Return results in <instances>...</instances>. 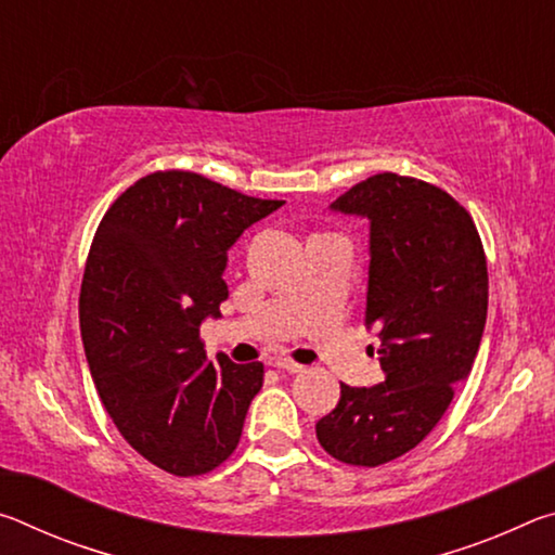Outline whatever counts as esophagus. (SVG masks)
<instances>
[{"instance_id":"esophagus-1","label":"esophagus","mask_w":555,"mask_h":555,"mask_svg":"<svg viewBox=\"0 0 555 555\" xmlns=\"http://www.w3.org/2000/svg\"><path fill=\"white\" fill-rule=\"evenodd\" d=\"M271 364H274V367H279V370H286V372H294V374L306 370L304 364L288 360V357H274V362H271Z\"/></svg>"}]
</instances>
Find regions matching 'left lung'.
I'll list each match as a JSON object with an SVG mask.
<instances>
[{
    "label": "left lung",
    "mask_w": 555,
    "mask_h": 555,
    "mask_svg": "<svg viewBox=\"0 0 555 555\" xmlns=\"http://www.w3.org/2000/svg\"><path fill=\"white\" fill-rule=\"evenodd\" d=\"M331 208L370 220L364 323L379 331L384 382L340 384L315 436L340 463L377 467L436 428L473 370L487 321V259L469 212L418 178L370 176Z\"/></svg>",
    "instance_id": "left-lung-1"
}]
</instances>
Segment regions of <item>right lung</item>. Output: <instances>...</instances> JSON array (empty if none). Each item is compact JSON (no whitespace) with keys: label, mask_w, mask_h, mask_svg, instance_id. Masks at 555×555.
<instances>
[{"label":"right lung","mask_w":555,"mask_h":555,"mask_svg":"<svg viewBox=\"0 0 555 555\" xmlns=\"http://www.w3.org/2000/svg\"><path fill=\"white\" fill-rule=\"evenodd\" d=\"M284 201L191 171L139 178L109 205L80 288V335L102 403L127 443L176 477L205 475L240 443L264 364L208 362L205 318L228 298V249Z\"/></svg>","instance_id":"obj_1"}]
</instances>
